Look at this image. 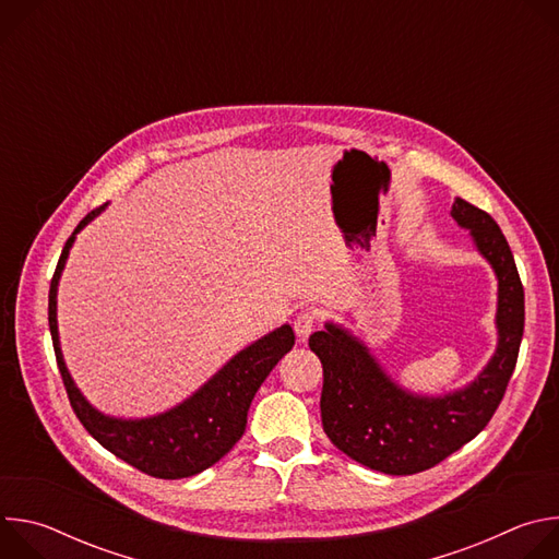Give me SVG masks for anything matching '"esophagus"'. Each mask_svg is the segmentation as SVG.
I'll list each match as a JSON object with an SVG mask.
<instances>
[{"mask_svg":"<svg viewBox=\"0 0 559 559\" xmlns=\"http://www.w3.org/2000/svg\"><path fill=\"white\" fill-rule=\"evenodd\" d=\"M313 328H316V311L300 309L294 318V332H296L298 341H307L309 334L313 332Z\"/></svg>","mask_w":559,"mask_h":559,"instance_id":"1","label":"esophagus"}]
</instances>
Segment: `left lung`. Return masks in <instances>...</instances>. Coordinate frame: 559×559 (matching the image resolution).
Instances as JSON below:
<instances>
[{"instance_id":"1","label":"left lung","mask_w":559,"mask_h":559,"mask_svg":"<svg viewBox=\"0 0 559 559\" xmlns=\"http://www.w3.org/2000/svg\"><path fill=\"white\" fill-rule=\"evenodd\" d=\"M451 216L471 229L498 276V349L466 389L423 397L397 386L369 349L328 323L309 336L323 362L321 418L328 438L352 460L389 475L427 471L480 433L500 407L524 334V287L511 248L485 210L455 199Z\"/></svg>"}]
</instances>
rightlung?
<instances>
[{
  "label": "right lung",
  "instance_id": "add662e5",
  "mask_svg": "<svg viewBox=\"0 0 559 559\" xmlns=\"http://www.w3.org/2000/svg\"><path fill=\"white\" fill-rule=\"evenodd\" d=\"M106 205L88 212L66 241L48 292V325L57 367L68 393L72 412L86 431L110 453L130 466L162 480L190 477L216 464L238 440L248 423L252 397L276 367V362L294 347V330L278 328L257 341L241 354H236L207 384L192 397L162 416L143 420H117L93 409L86 397L74 386L59 349L57 334V283L72 248L74 234L86 227Z\"/></svg>",
  "mask_w": 559,
  "mask_h": 559
}]
</instances>
